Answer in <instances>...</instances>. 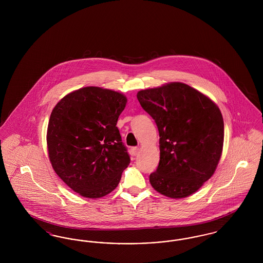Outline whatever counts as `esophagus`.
Wrapping results in <instances>:
<instances>
[{
	"instance_id": "esophagus-1",
	"label": "esophagus",
	"mask_w": 263,
	"mask_h": 263,
	"mask_svg": "<svg viewBox=\"0 0 263 263\" xmlns=\"http://www.w3.org/2000/svg\"><path fill=\"white\" fill-rule=\"evenodd\" d=\"M131 152H132V154H133L134 156H136V155H138V153H139V148H137V147H134V148H132V149H131Z\"/></svg>"
}]
</instances>
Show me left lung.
<instances>
[{
	"label": "left lung",
	"mask_w": 263,
	"mask_h": 263,
	"mask_svg": "<svg viewBox=\"0 0 263 263\" xmlns=\"http://www.w3.org/2000/svg\"><path fill=\"white\" fill-rule=\"evenodd\" d=\"M159 129L160 163L151 185L166 197L184 198L215 173L224 145V120L217 104L199 90L174 82L138 91Z\"/></svg>",
	"instance_id": "1"
}]
</instances>
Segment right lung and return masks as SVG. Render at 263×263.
<instances>
[{
	"instance_id": "1",
	"label": "right lung",
	"mask_w": 263,
	"mask_h": 263,
	"mask_svg": "<svg viewBox=\"0 0 263 263\" xmlns=\"http://www.w3.org/2000/svg\"><path fill=\"white\" fill-rule=\"evenodd\" d=\"M123 93L100 87L74 90L51 112L47 149L53 170L86 198H100L117 187L130 157L116 123Z\"/></svg>"
}]
</instances>
